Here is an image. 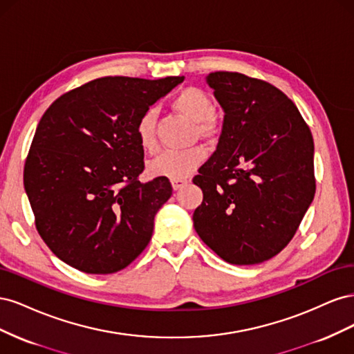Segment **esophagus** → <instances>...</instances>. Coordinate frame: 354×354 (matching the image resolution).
Instances as JSON below:
<instances>
[{"label": "esophagus", "instance_id": "34e87169", "mask_svg": "<svg viewBox=\"0 0 354 354\" xmlns=\"http://www.w3.org/2000/svg\"><path fill=\"white\" fill-rule=\"evenodd\" d=\"M171 185H173L174 190H178L183 187L185 185H187V180H171Z\"/></svg>", "mask_w": 354, "mask_h": 354}]
</instances>
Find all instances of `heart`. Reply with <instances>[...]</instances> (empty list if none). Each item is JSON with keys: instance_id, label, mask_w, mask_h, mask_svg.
<instances>
[{"instance_id": "obj_1", "label": "heart", "mask_w": 354, "mask_h": 354, "mask_svg": "<svg viewBox=\"0 0 354 354\" xmlns=\"http://www.w3.org/2000/svg\"><path fill=\"white\" fill-rule=\"evenodd\" d=\"M173 109L189 121L196 124L201 136H211L214 131L212 112L214 104L209 95L198 88L187 87L181 90L173 99ZM137 142L146 153L158 152L156 137V113L153 109H146L136 124ZM207 152L202 147H192L183 152H165L156 156L147 164V173L152 177H167L171 180H185L202 165Z\"/></svg>"}]
</instances>
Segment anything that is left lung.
<instances>
[{"mask_svg":"<svg viewBox=\"0 0 354 354\" xmlns=\"http://www.w3.org/2000/svg\"><path fill=\"white\" fill-rule=\"evenodd\" d=\"M224 111L216 152L194 183L199 238L224 261L259 264L294 238L315 198V145L297 106L272 84L238 72H211Z\"/></svg>","mask_w":354,"mask_h":354,"instance_id":"8db88e82","label":"left lung"}]
</instances>
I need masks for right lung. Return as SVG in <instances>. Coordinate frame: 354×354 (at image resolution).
Masks as SVG:
<instances>
[{"label":"right lung","instance_id":"obj_1","mask_svg":"<svg viewBox=\"0 0 354 354\" xmlns=\"http://www.w3.org/2000/svg\"><path fill=\"white\" fill-rule=\"evenodd\" d=\"M185 77H106L53 102L25 162L24 183L37 230L62 261L109 274L134 261L169 199L167 177L142 183L145 152L136 124Z\"/></svg>","mask_w":354,"mask_h":354}]
</instances>
